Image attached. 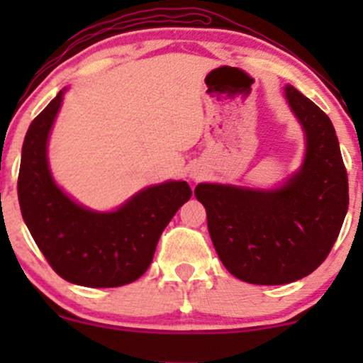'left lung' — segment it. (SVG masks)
Masks as SVG:
<instances>
[{
	"instance_id": "obj_1",
	"label": "left lung",
	"mask_w": 363,
	"mask_h": 363,
	"mask_svg": "<svg viewBox=\"0 0 363 363\" xmlns=\"http://www.w3.org/2000/svg\"><path fill=\"white\" fill-rule=\"evenodd\" d=\"M285 95L306 129L301 172L268 193L220 184L194 189L220 261L254 285H285L318 269L348 210V176L331 119L291 85Z\"/></svg>"
}]
</instances>
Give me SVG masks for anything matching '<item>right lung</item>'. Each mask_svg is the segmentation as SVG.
<instances>
[{
    "instance_id": "right-lung-1",
    "label": "right lung",
    "mask_w": 363,
    "mask_h": 363,
    "mask_svg": "<svg viewBox=\"0 0 363 363\" xmlns=\"http://www.w3.org/2000/svg\"><path fill=\"white\" fill-rule=\"evenodd\" d=\"M62 91L32 121L23 140L18 201L23 222L51 268L74 285L123 286L152 264L162 232L187 199L184 181L152 186L112 213H97L72 201L54 184L45 145Z\"/></svg>"
}]
</instances>
